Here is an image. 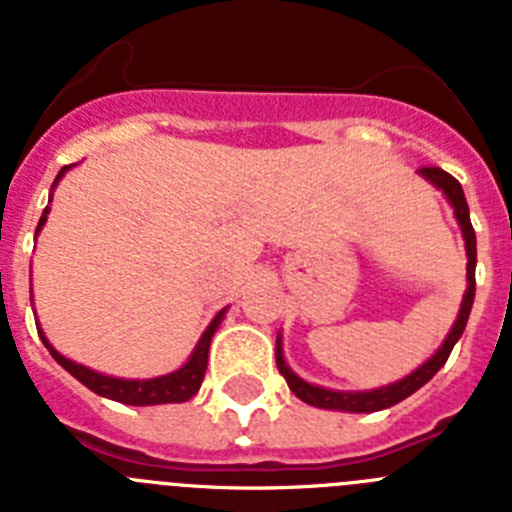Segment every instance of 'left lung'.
I'll return each instance as SVG.
<instances>
[{
  "label": "left lung",
  "mask_w": 512,
  "mask_h": 512,
  "mask_svg": "<svg viewBox=\"0 0 512 512\" xmlns=\"http://www.w3.org/2000/svg\"><path fill=\"white\" fill-rule=\"evenodd\" d=\"M425 182L433 184L438 192H443V197L449 200V205L454 207L456 223L461 228V238H464V248H467V292H464V300H461L459 315H456L454 325H451L449 336L443 338L441 346L436 348V354L428 361L410 372L408 377L397 379L392 384H384V387H377V390H361V392H343V390H328V387H320V384L305 382L300 374H295L289 369V364L284 361V348H282V333L277 336V366L279 374L287 379L289 390L295 392L302 402L312 405V408H323V410H341V413H377V410L392 408L397 402H402L405 397H410L413 392H418L423 384L431 382L436 377V372L446 364L449 359L451 348L456 346V341L461 338L464 328H467L469 312H472L474 305V289H477V282H474V269H477V235H474L472 220H469V205L467 197H464V189L456 182L454 176L446 174L438 166H425V169L418 171Z\"/></svg>",
  "instance_id": "1"
}]
</instances>
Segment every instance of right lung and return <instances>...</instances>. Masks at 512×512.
I'll list each match as a JSON object with an SVG mask.
<instances>
[{
	"label": "right lung",
	"mask_w": 512,
	"mask_h": 512,
	"mask_svg": "<svg viewBox=\"0 0 512 512\" xmlns=\"http://www.w3.org/2000/svg\"><path fill=\"white\" fill-rule=\"evenodd\" d=\"M69 169L71 166H63V169L58 171L56 182H53V187H51V200H53V189L58 187V182H61L63 174H66ZM48 212H51V207H45L43 215H40V223H38V228H35V238H38V233L43 230L45 220H48ZM225 312H228V307H223V310L217 312L215 318H212V323L205 328V333H202V338L197 341V346H194V351L189 354V359L184 361L179 369H174L171 374L153 377V379H122V377H110V374L94 372V369H89V366L76 364V361L66 359L61 351H56V348H53V343L45 338L43 328H38V333H40V341H43L45 348L51 351L53 359H56L58 364H61L63 369L71 374V377L79 379L84 387H89V390L97 392V395L107 397V400L122 402V405H140V408H143V405L187 402V400H192L197 392H200L202 379H205V372H207L210 341H212V336H215V330L220 328V323H223ZM35 323H38V320H35Z\"/></svg>",
	"instance_id": "1"
}]
</instances>
